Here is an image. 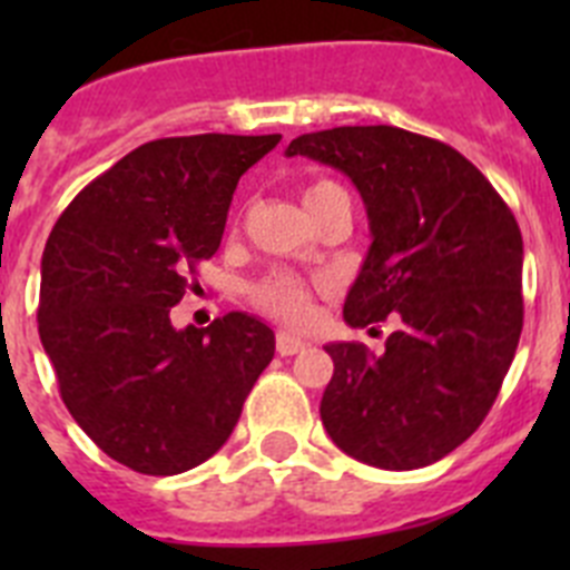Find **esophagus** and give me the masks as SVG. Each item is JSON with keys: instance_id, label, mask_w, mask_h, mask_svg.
<instances>
[{"instance_id": "esophagus-1", "label": "esophagus", "mask_w": 570, "mask_h": 570, "mask_svg": "<svg viewBox=\"0 0 570 570\" xmlns=\"http://www.w3.org/2000/svg\"><path fill=\"white\" fill-rule=\"evenodd\" d=\"M276 351H279V356H294L305 351V342L291 334H276Z\"/></svg>"}]
</instances>
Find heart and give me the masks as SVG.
I'll return each instance as SVG.
<instances>
[{"label":"heart","mask_w":570,"mask_h":570,"mask_svg":"<svg viewBox=\"0 0 570 570\" xmlns=\"http://www.w3.org/2000/svg\"><path fill=\"white\" fill-rule=\"evenodd\" d=\"M340 188V185L320 179V183L305 188V205L316 203L322 194ZM250 296L265 314L276 316V320L288 322L294 328H302L314 320V288L302 276L291 274V271H274L265 279H259L250 288Z\"/></svg>","instance_id":"1"}]
</instances>
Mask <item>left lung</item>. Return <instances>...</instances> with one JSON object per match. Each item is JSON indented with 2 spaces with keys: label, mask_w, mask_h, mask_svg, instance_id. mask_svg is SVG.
<instances>
[{
  "label": "left lung",
  "mask_w": 570,
  "mask_h": 570,
  "mask_svg": "<svg viewBox=\"0 0 570 570\" xmlns=\"http://www.w3.org/2000/svg\"><path fill=\"white\" fill-rule=\"evenodd\" d=\"M285 154L342 170L365 203L371 248L345 296L347 325L400 322L382 354L325 345L334 376L322 425L365 465H431L482 425L517 354L520 225L460 150L411 130H316Z\"/></svg>",
  "instance_id": "obj_1"
}]
</instances>
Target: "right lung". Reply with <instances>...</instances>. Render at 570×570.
Returning a JSON list of instances; mask_svg holds the SVG:
<instances>
[{
  "instance_id": "1",
  "label": "right lung",
  "mask_w": 570,
  "mask_h": 570,
  "mask_svg": "<svg viewBox=\"0 0 570 570\" xmlns=\"http://www.w3.org/2000/svg\"><path fill=\"white\" fill-rule=\"evenodd\" d=\"M282 136L139 145L97 176L42 254L39 340L70 416L110 460L170 476L214 456L274 360L256 316L176 331L170 308L223 242L239 176Z\"/></svg>"
}]
</instances>
